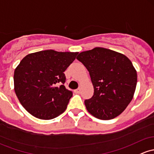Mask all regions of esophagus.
<instances>
[{
	"label": "esophagus",
	"mask_w": 154,
	"mask_h": 154,
	"mask_svg": "<svg viewBox=\"0 0 154 154\" xmlns=\"http://www.w3.org/2000/svg\"><path fill=\"white\" fill-rule=\"evenodd\" d=\"M74 93H75V94H80V88L76 89V90L74 91Z\"/></svg>",
	"instance_id": "esophagus-1"
}]
</instances>
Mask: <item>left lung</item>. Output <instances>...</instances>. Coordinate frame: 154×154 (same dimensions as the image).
Masks as SVG:
<instances>
[{"label":"left lung","instance_id":"8db88e82","mask_svg":"<svg viewBox=\"0 0 154 154\" xmlns=\"http://www.w3.org/2000/svg\"><path fill=\"white\" fill-rule=\"evenodd\" d=\"M77 59L90 74L94 95L85 101L87 110L101 120L121 115L132 100L137 71L126 55L103 47L80 52Z\"/></svg>","mask_w":154,"mask_h":154}]
</instances>
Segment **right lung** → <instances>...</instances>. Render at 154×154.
<instances>
[{
    "label": "right lung",
    "instance_id": "1",
    "mask_svg": "<svg viewBox=\"0 0 154 154\" xmlns=\"http://www.w3.org/2000/svg\"><path fill=\"white\" fill-rule=\"evenodd\" d=\"M77 54L47 50L28 54L20 61L14 73V91L30 115L50 120L66 110L72 92L63 85V72Z\"/></svg>",
    "mask_w": 154,
    "mask_h": 154
}]
</instances>
